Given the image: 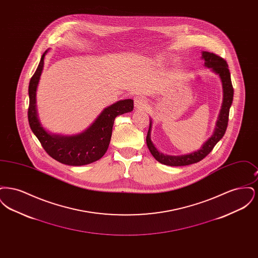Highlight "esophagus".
I'll return each mask as SVG.
<instances>
[{
	"label": "esophagus",
	"instance_id": "obj_1",
	"mask_svg": "<svg viewBox=\"0 0 258 258\" xmlns=\"http://www.w3.org/2000/svg\"><path fill=\"white\" fill-rule=\"evenodd\" d=\"M135 106L137 109H144L147 107V100L142 96H138L135 98Z\"/></svg>",
	"mask_w": 258,
	"mask_h": 258
}]
</instances>
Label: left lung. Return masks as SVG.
Here are the masks:
<instances>
[{"label":"left lung","mask_w":258,"mask_h":258,"mask_svg":"<svg viewBox=\"0 0 258 258\" xmlns=\"http://www.w3.org/2000/svg\"><path fill=\"white\" fill-rule=\"evenodd\" d=\"M201 58L204 61V67L210 69L214 74L219 75L221 79V85H222V103H221V110L215 126V131L212 136L199 150L186 155L170 156V155H165L161 153L154 145L151 139V131H152V124H153L152 119H151L147 137H146L147 146L153 157L162 164L169 165V166H184V165L197 163L198 161L203 160L208 155L225 134L227 123H228L229 109L233 101L234 95L233 87L231 83V77L228 70V64L226 63L225 60H223L220 56H217L216 54L210 53L207 51H202Z\"/></svg>","instance_id":"1"}]
</instances>
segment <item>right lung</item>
<instances>
[{"label": "right lung", "mask_w": 258, "mask_h": 258, "mask_svg": "<svg viewBox=\"0 0 258 258\" xmlns=\"http://www.w3.org/2000/svg\"><path fill=\"white\" fill-rule=\"evenodd\" d=\"M46 50L41 56L37 71L29 84L28 119L32 132L43 149L54 160L72 166H80L101 159L110 143L112 127L117 116L134 110V100H119L104 108L88 128L74 135H54L47 132L40 123L37 108V90L42 74Z\"/></svg>", "instance_id": "add662e5"}]
</instances>
